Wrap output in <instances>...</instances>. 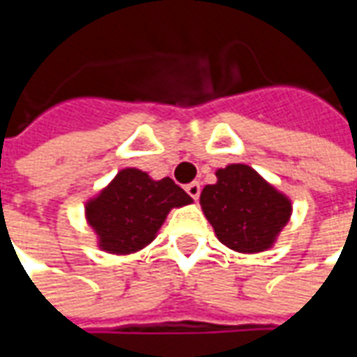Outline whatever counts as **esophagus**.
I'll return each mask as SVG.
<instances>
[{
  "label": "esophagus",
  "instance_id": "1",
  "mask_svg": "<svg viewBox=\"0 0 357 357\" xmlns=\"http://www.w3.org/2000/svg\"><path fill=\"white\" fill-rule=\"evenodd\" d=\"M185 190L188 192V197H190V199L197 200L200 197V185H199V183H190V185H186Z\"/></svg>",
  "mask_w": 357,
  "mask_h": 357
}]
</instances>
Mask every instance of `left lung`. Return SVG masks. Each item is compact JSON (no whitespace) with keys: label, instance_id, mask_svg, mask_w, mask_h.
Masks as SVG:
<instances>
[{"label":"left lung","instance_id":"8db88e82","mask_svg":"<svg viewBox=\"0 0 357 357\" xmlns=\"http://www.w3.org/2000/svg\"><path fill=\"white\" fill-rule=\"evenodd\" d=\"M216 185H206L200 204L222 244L236 252H262L286 227L292 204L246 165L216 171Z\"/></svg>","mask_w":357,"mask_h":357}]
</instances>
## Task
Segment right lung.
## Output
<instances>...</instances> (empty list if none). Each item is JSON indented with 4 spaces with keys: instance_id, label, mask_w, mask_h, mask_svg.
<instances>
[{
    "instance_id": "add662e5",
    "label": "right lung",
    "mask_w": 357,
    "mask_h": 357,
    "mask_svg": "<svg viewBox=\"0 0 357 357\" xmlns=\"http://www.w3.org/2000/svg\"><path fill=\"white\" fill-rule=\"evenodd\" d=\"M188 202L192 199L169 176L153 181L146 172L125 169L97 199L87 202V220L103 250L129 254L157 236L171 208Z\"/></svg>"
}]
</instances>
